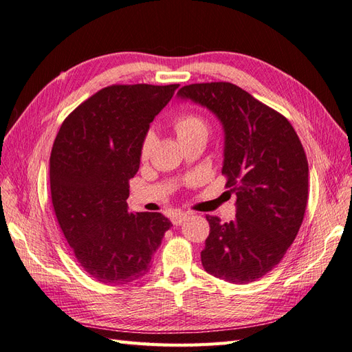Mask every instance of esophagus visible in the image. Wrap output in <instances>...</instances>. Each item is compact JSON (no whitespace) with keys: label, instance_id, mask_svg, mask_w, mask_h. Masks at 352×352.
Wrapping results in <instances>:
<instances>
[{"label":"esophagus","instance_id":"esophagus-1","mask_svg":"<svg viewBox=\"0 0 352 352\" xmlns=\"http://www.w3.org/2000/svg\"><path fill=\"white\" fill-rule=\"evenodd\" d=\"M187 217H188L187 212H175L173 215V219H170V221H173L174 226H178V224H182Z\"/></svg>","mask_w":352,"mask_h":352}]
</instances>
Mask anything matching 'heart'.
Wrapping results in <instances>:
<instances>
[{
    "label": "heart",
    "mask_w": 352,
    "mask_h": 352,
    "mask_svg": "<svg viewBox=\"0 0 352 352\" xmlns=\"http://www.w3.org/2000/svg\"><path fill=\"white\" fill-rule=\"evenodd\" d=\"M170 124H173L177 137L182 142L196 137H206V133H208V124H206V120L199 113L192 110L177 113L173 119H170ZM153 142H155V135L151 132H147L144 135L140 148V156L142 160H146L148 157Z\"/></svg>",
    "instance_id": "b5f03b06"
}]
</instances>
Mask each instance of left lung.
Returning a JSON list of instances; mask_svg holds the SVG:
<instances>
[{"instance_id": "1", "label": "left lung", "mask_w": 352, "mask_h": 352, "mask_svg": "<svg viewBox=\"0 0 352 352\" xmlns=\"http://www.w3.org/2000/svg\"><path fill=\"white\" fill-rule=\"evenodd\" d=\"M219 117L224 135L226 188L236 195V219L206 215L210 235L201 260L208 274L253 283L281 262L308 204V159L287 117L229 82L178 90Z\"/></svg>"}]
</instances>
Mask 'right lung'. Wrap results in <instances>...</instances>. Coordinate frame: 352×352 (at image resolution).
I'll use <instances>...</instances> for the list:
<instances>
[{"label": "right lung", "mask_w": 352, "mask_h": 352, "mask_svg": "<svg viewBox=\"0 0 352 352\" xmlns=\"http://www.w3.org/2000/svg\"><path fill=\"white\" fill-rule=\"evenodd\" d=\"M178 85H111L62 123L50 155V193L59 228L78 265L108 285L148 272L173 226L160 212H129V179L155 116Z\"/></svg>", "instance_id": "add662e5"}]
</instances>
